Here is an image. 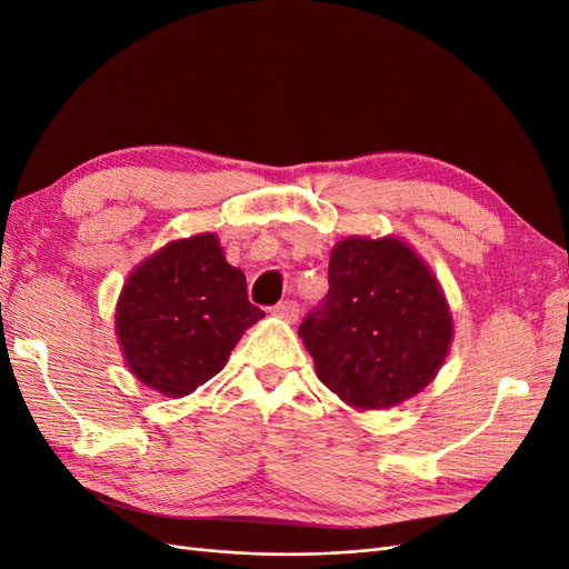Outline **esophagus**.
Segmentation results:
<instances>
[{
    "instance_id": "esophagus-1",
    "label": "esophagus",
    "mask_w": 569,
    "mask_h": 569,
    "mask_svg": "<svg viewBox=\"0 0 569 569\" xmlns=\"http://www.w3.org/2000/svg\"><path fill=\"white\" fill-rule=\"evenodd\" d=\"M270 313L282 318V320H287V322H295V320L299 318V313H301V308H299V301L287 299V301H280L278 306H272Z\"/></svg>"
}]
</instances>
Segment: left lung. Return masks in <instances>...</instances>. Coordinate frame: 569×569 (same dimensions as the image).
I'll use <instances>...</instances> for the list:
<instances>
[{
  "instance_id": "obj_1",
  "label": "left lung",
  "mask_w": 569,
  "mask_h": 569,
  "mask_svg": "<svg viewBox=\"0 0 569 569\" xmlns=\"http://www.w3.org/2000/svg\"><path fill=\"white\" fill-rule=\"evenodd\" d=\"M330 291L299 335L320 382L356 408H389L439 372L453 337L435 274L393 237L332 249Z\"/></svg>"
}]
</instances>
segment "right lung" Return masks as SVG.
<instances>
[{
	"label": "right lung",
	"instance_id": "add662e5",
	"mask_svg": "<svg viewBox=\"0 0 569 569\" xmlns=\"http://www.w3.org/2000/svg\"><path fill=\"white\" fill-rule=\"evenodd\" d=\"M263 316L247 297L244 272L206 232L168 244L130 274L116 330L137 380L178 399L218 375Z\"/></svg>",
	"mask_w": 569,
	"mask_h": 569
}]
</instances>
